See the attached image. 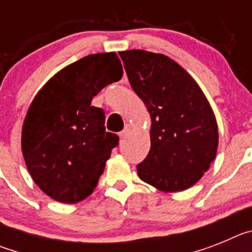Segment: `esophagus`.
Returning <instances> with one entry per match:
<instances>
[{
    "label": "esophagus",
    "instance_id": "esophagus-1",
    "mask_svg": "<svg viewBox=\"0 0 252 252\" xmlns=\"http://www.w3.org/2000/svg\"><path fill=\"white\" fill-rule=\"evenodd\" d=\"M128 132H130V126H128V125H126L124 130L120 132V139H125V137L128 135Z\"/></svg>",
    "mask_w": 252,
    "mask_h": 252
}]
</instances>
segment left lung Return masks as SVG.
<instances>
[{
	"label": "left lung",
	"instance_id": "obj_1",
	"mask_svg": "<svg viewBox=\"0 0 252 252\" xmlns=\"http://www.w3.org/2000/svg\"><path fill=\"white\" fill-rule=\"evenodd\" d=\"M132 90L151 117V148L137 168L161 192L194 186L215 160L218 128L197 82L174 60L146 50L120 51Z\"/></svg>",
	"mask_w": 252,
	"mask_h": 252
}]
</instances>
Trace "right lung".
I'll return each instance as SVG.
<instances>
[{"label":"right lung","instance_id":"add662e5","mask_svg":"<svg viewBox=\"0 0 252 252\" xmlns=\"http://www.w3.org/2000/svg\"><path fill=\"white\" fill-rule=\"evenodd\" d=\"M122 74L113 51L87 55L51 77L31 102L22 155L36 186L55 201L78 203L97 187L119 136L106 132L103 110L91 103Z\"/></svg>","mask_w":252,"mask_h":252}]
</instances>
